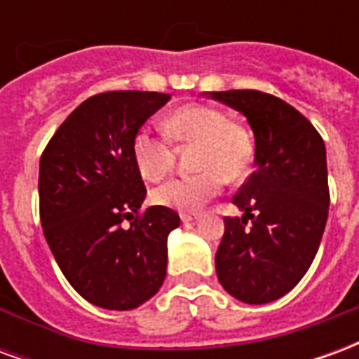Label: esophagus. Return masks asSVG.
Listing matches in <instances>:
<instances>
[{
    "label": "esophagus",
    "mask_w": 359,
    "mask_h": 359,
    "mask_svg": "<svg viewBox=\"0 0 359 359\" xmlns=\"http://www.w3.org/2000/svg\"><path fill=\"white\" fill-rule=\"evenodd\" d=\"M196 219H198V213H182V215H180V221H182V223H192Z\"/></svg>",
    "instance_id": "obj_1"
}]
</instances>
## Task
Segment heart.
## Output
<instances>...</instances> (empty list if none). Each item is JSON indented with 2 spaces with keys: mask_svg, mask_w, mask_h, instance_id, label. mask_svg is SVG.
Segmentation results:
<instances>
[{
  "mask_svg": "<svg viewBox=\"0 0 359 359\" xmlns=\"http://www.w3.org/2000/svg\"><path fill=\"white\" fill-rule=\"evenodd\" d=\"M167 138L177 144H194L188 177H177L151 192L157 205L177 211H196L221 192L223 182H241L248 177L254 161V144L248 133L229 121L225 113L210 105L190 103L172 111L163 121ZM136 169L146 180L163 179L171 171L172 149L169 142L140 128L130 144Z\"/></svg>",
  "mask_w": 359,
  "mask_h": 359,
  "instance_id": "heart-1",
  "label": "heart"
}]
</instances>
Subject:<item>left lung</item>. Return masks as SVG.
Returning a JSON list of instances; mask_svg holds the SVG:
<instances>
[{
    "label": "left lung",
    "instance_id": "1",
    "mask_svg": "<svg viewBox=\"0 0 359 359\" xmlns=\"http://www.w3.org/2000/svg\"><path fill=\"white\" fill-rule=\"evenodd\" d=\"M248 118L254 172L233 203L242 217L225 219L215 254L221 286L244 304H269L290 292L319 250L327 215V151L308 118L257 90L205 92Z\"/></svg>",
    "mask_w": 359,
    "mask_h": 359
}]
</instances>
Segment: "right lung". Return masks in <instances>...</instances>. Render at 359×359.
I'll return each instance as SVG.
<instances>
[{
	"instance_id": "obj_1",
	"label": "right lung",
	"mask_w": 359,
	"mask_h": 359,
	"mask_svg": "<svg viewBox=\"0 0 359 359\" xmlns=\"http://www.w3.org/2000/svg\"><path fill=\"white\" fill-rule=\"evenodd\" d=\"M171 100L159 92H105L65 118L40 159V219L59 269L84 300L126 311L156 296L167 275L177 211H140L146 187L130 151L134 134ZM130 227H123L124 219Z\"/></svg>"
}]
</instances>
